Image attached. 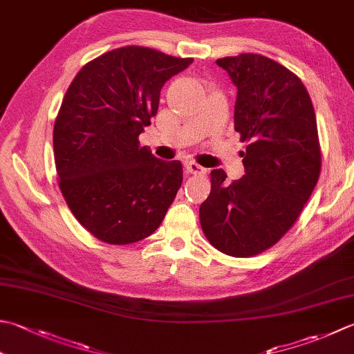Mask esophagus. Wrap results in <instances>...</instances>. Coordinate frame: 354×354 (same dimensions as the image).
Here are the masks:
<instances>
[{
  "mask_svg": "<svg viewBox=\"0 0 354 354\" xmlns=\"http://www.w3.org/2000/svg\"><path fill=\"white\" fill-rule=\"evenodd\" d=\"M185 169L189 170L190 173H205V169L204 167H201L199 164H196L195 161H185Z\"/></svg>",
  "mask_w": 354,
  "mask_h": 354,
  "instance_id": "34e87169",
  "label": "esophagus"
}]
</instances>
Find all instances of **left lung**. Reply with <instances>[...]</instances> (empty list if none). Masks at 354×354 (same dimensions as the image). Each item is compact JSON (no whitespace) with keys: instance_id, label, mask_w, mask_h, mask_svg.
Returning <instances> with one entry per match:
<instances>
[{"instance_id":"obj_1","label":"left lung","mask_w":354,"mask_h":354,"mask_svg":"<svg viewBox=\"0 0 354 354\" xmlns=\"http://www.w3.org/2000/svg\"><path fill=\"white\" fill-rule=\"evenodd\" d=\"M238 88L234 130L245 175L227 184L212 170L199 221L210 244L250 258L273 247L296 223L321 173L316 116L306 86L279 62L256 53L216 61Z\"/></svg>"}]
</instances>
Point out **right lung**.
<instances>
[{
  "label": "right lung",
  "instance_id": "right-lung-1",
  "mask_svg": "<svg viewBox=\"0 0 354 354\" xmlns=\"http://www.w3.org/2000/svg\"><path fill=\"white\" fill-rule=\"evenodd\" d=\"M192 58L149 47L115 48L81 68L53 127L59 189L78 223L107 244L150 236L183 184V164L158 159L140 135L159 93Z\"/></svg>",
  "mask_w": 354,
  "mask_h": 354
}]
</instances>
